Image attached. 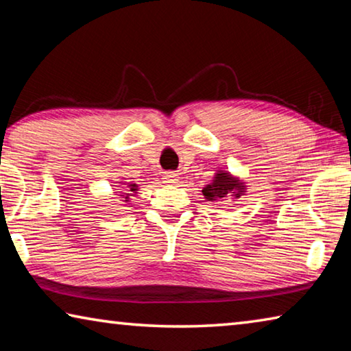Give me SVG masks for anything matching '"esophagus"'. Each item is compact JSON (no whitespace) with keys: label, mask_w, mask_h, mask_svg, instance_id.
Masks as SVG:
<instances>
[{"label":"esophagus","mask_w":351,"mask_h":351,"mask_svg":"<svg viewBox=\"0 0 351 351\" xmlns=\"http://www.w3.org/2000/svg\"><path fill=\"white\" fill-rule=\"evenodd\" d=\"M178 181H180V175L175 173V171H165L164 173V182L176 184Z\"/></svg>","instance_id":"34e87169"}]
</instances>
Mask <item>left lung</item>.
<instances>
[{"mask_svg": "<svg viewBox=\"0 0 351 351\" xmlns=\"http://www.w3.org/2000/svg\"><path fill=\"white\" fill-rule=\"evenodd\" d=\"M245 189L246 186L239 178H234L228 171L219 170L218 173H215L212 182L203 189V195L207 201H219L226 197L240 198L241 195H245Z\"/></svg>", "mask_w": 351, "mask_h": 351, "instance_id": "obj_1", "label": "left lung"}]
</instances>
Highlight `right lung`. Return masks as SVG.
<instances>
[{"mask_svg": "<svg viewBox=\"0 0 351 351\" xmlns=\"http://www.w3.org/2000/svg\"><path fill=\"white\" fill-rule=\"evenodd\" d=\"M136 190H138V184H134V182H132V184H128V189H127V193H123V195H121V197H123L125 199V203L128 201V198L132 197V192L133 193H136Z\"/></svg>", "mask_w": 351, "mask_h": 351, "instance_id": "1", "label": "right lung"}]
</instances>
